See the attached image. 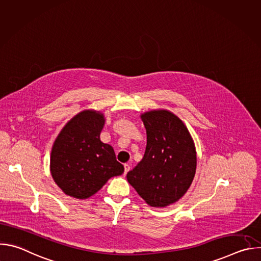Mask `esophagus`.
I'll use <instances>...</instances> for the list:
<instances>
[{
	"label": "esophagus",
	"instance_id": "1",
	"mask_svg": "<svg viewBox=\"0 0 261 261\" xmlns=\"http://www.w3.org/2000/svg\"><path fill=\"white\" fill-rule=\"evenodd\" d=\"M130 170V165L129 164H125L124 165V174H127V172Z\"/></svg>",
	"mask_w": 261,
	"mask_h": 261
}]
</instances>
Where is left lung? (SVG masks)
<instances>
[{"mask_svg": "<svg viewBox=\"0 0 261 261\" xmlns=\"http://www.w3.org/2000/svg\"><path fill=\"white\" fill-rule=\"evenodd\" d=\"M141 120L146 130L145 152L127 179L148 205L164 207L181 198L192 184L194 141L185 124L168 110L146 111Z\"/></svg>", "mask_w": 261, "mask_h": 261, "instance_id": "8db88e82", "label": "left lung"}]
</instances>
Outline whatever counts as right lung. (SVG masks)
<instances>
[{
	"label": "right lung",
	"instance_id": "obj_1",
	"mask_svg": "<svg viewBox=\"0 0 261 261\" xmlns=\"http://www.w3.org/2000/svg\"><path fill=\"white\" fill-rule=\"evenodd\" d=\"M104 123L100 111L84 110L65 125L55 140L50 172L66 195L89 198L110 177L124 172L113 146L100 140Z\"/></svg>",
	"mask_w": 261,
	"mask_h": 261
}]
</instances>
